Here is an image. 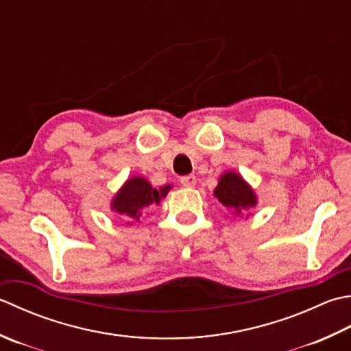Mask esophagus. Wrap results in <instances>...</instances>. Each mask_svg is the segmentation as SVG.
Returning a JSON list of instances; mask_svg holds the SVG:
<instances>
[{
    "mask_svg": "<svg viewBox=\"0 0 351 351\" xmlns=\"http://www.w3.org/2000/svg\"><path fill=\"white\" fill-rule=\"evenodd\" d=\"M181 184L184 187H195L196 185V176L195 175H185L181 178Z\"/></svg>",
    "mask_w": 351,
    "mask_h": 351,
    "instance_id": "34e87169",
    "label": "esophagus"
}]
</instances>
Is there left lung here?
I'll return each instance as SVG.
<instances>
[{
    "label": "left lung",
    "instance_id": "8db88e82",
    "mask_svg": "<svg viewBox=\"0 0 351 351\" xmlns=\"http://www.w3.org/2000/svg\"><path fill=\"white\" fill-rule=\"evenodd\" d=\"M213 195L226 210L234 213V216H240L257 205L256 191L237 171L228 170L222 173Z\"/></svg>",
    "mask_w": 351,
    "mask_h": 351
}]
</instances>
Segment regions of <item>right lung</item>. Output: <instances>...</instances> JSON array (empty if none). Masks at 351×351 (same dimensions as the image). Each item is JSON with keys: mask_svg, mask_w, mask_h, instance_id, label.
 <instances>
[{"mask_svg": "<svg viewBox=\"0 0 351 351\" xmlns=\"http://www.w3.org/2000/svg\"><path fill=\"white\" fill-rule=\"evenodd\" d=\"M170 190V184L161 185L160 189H154L146 178L132 176L114 195L111 210L126 217L128 223H132L134 221H140L143 211L150 205L160 204L161 199L166 197Z\"/></svg>", "mask_w": 351, "mask_h": 351, "instance_id": "right-lung-1", "label": "right lung"}]
</instances>
